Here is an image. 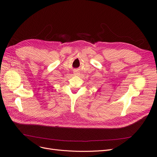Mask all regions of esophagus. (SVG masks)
Returning <instances> with one entry per match:
<instances>
[{"label": "esophagus", "instance_id": "obj_1", "mask_svg": "<svg viewBox=\"0 0 157 157\" xmlns=\"http://www.w3.org/2000/svg\"><path fill=\"white\" fill-rule=\"evenodd\" d=\"M74 73H75V75H77V74H78V71L77 70H75V71H74Z\"/></svg>", "mask_w": 157, "mask_h": 157}]
</instances>
